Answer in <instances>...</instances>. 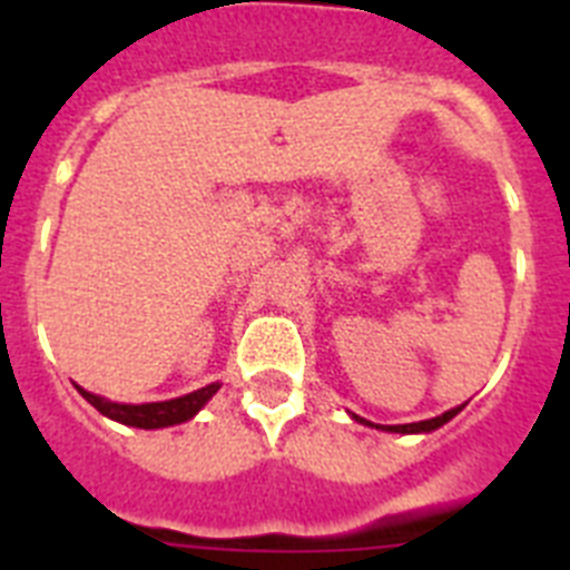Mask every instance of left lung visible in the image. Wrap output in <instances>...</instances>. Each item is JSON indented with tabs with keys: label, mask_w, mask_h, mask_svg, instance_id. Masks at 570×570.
I'll return each mask as SVG.
<instances>
[{
	"label": "left lung",
	"mask_w": 570,
	"mask_h": 570,
	"mask_svg": "<svg viewBox=\"0 0 570 570\" xmlns=\"http://www.w3.org/2000/svg\"><path fill=\"white\" fill-rule=\"evenodd\" d=\"M460 411H462V405H460V407H451V411H445V414H442V416H434V420L407 422V425H382V431H394V434H428V431H436V428L445 425L448 420H454V416L460 414ZM354 420H356V422H362V425L380 428V425H374V422L362 420V416H354Z\"/></svg>",
	"instance_id": "1"
}]
</instances>
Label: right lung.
<instances>
[{"mask_svg": "<svg viewBox=\"0 0 570 570\" xmlns=\"http://www.w3.org/2000/svg\"><path fill=\"white\" fill-rule=\"evenodd\" d=\"M216 391H219V382H210V385L199 387V391H194V394L176 396V400L145 402V405H125V402H110L105 400V396L90 394V391L79 387V394H82L90 405L97 407L99 414H105L108 420L122 422V425L145 428V431H150V428H168V425H179V422H188L190 416L199 414V407H203Z\"/></svg>", "mask_w": 570, "mask_h": 570, "instance_id": "add662e5", "label": "right lung"}]
</instances>
